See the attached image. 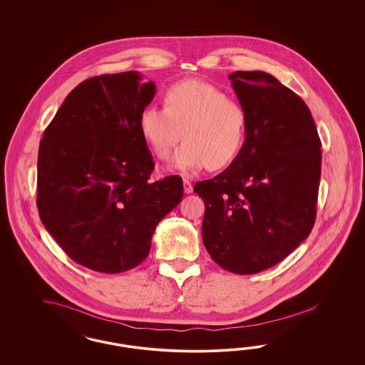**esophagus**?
<instances>
[{"mask_svg":"<svg viewBox=\"0 0 365 365\" xmlns=\"http://www.w3.org/2000/svg\"><path fill=\"white\" fill-rule=\"evenodd\" d=\"M183 190H185L186 194L192 192V185H191V182L188 179H183Z\"/></svg>","mask_w":365,"mask_h":365,"instance_id":"obj_1","label":"esophagus"}]
</instances>
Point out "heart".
Masks as SVG:
<instances>
[{
	"mask_svg": "<svg viewBox=\"0 0 365 365\" xmlns=\"http://www.w3.org/2000/svg\"><path fill=\"white\" fill-rule=\"evenodd\" d=\"M247 116L242 106L206 81L188 78L170 86L165 107H144L139 127L156 158L165 160L178 142L171 167L195 171L220 170L240 154L246 136Z\"/></svg>",
	"mask_w": 365,
	"mask_h": 365,
	"instance_id": "heart-1",
	"label": "heart"
}]
</instances>
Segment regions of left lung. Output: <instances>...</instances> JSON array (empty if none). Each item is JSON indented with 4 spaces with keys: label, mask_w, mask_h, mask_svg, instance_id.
I'll list each match as a JSON object with an SVG mask.
<instances>
[{
    "label": "left lung",
    "mask_w": 365,
    "mask_h": 365,
    "mask_svg": "<svg viewBox=\"0 0 365 365\" xmlns=\"http://www.w3.org/2000/svg\"><path fill=\"white\" fill-rule=\"evenodd\" d=\"M229 78L247 116L240 154L220 175L198 182L202 238L214 262L255 274L281 262L316 221L321 140L305 101L262 71Z\"/></svg>",
    "instance_id": "1"
}]
</instances>
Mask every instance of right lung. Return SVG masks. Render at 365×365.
<instances>
[{"mask_svg":"<svg viewBox=\"0 0 365 365\" xmlns=\"http://www.w3.org/2000/svg\"><path fill=\"white\" fill-rule=\"evenodd\" d=\"M140 80L130 71L80 83L38 148L41 222L69 258L100 273L142 264L158 223L183 197L178 175L150 180L155 163L139 118L155 84Z\"/></svg>","mask_w":365,"mask_h":365,"instance_id":"obj_1","label":"right lung"}]
</instances>
